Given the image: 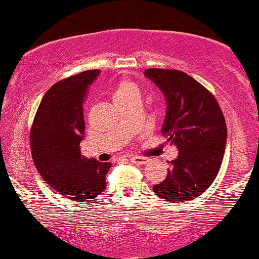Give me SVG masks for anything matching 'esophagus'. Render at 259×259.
I'll use <instances>...</instances> for the list:
<instances>
[{"label":"esophagus","instance_id":"34e87169","mask_svg":"<svg viewBox=\"0 0 259 259\" xmlns=\"http://www.w3.org/2000/svg\"><path fill=\"white\" fill-rule=\"evenodd\" d=\"M130 162L134 163V164H145L148 162V158L145 157H132L130 158Z\"/></svg>","mask_w":259,"mask_h":259}]
</instances>
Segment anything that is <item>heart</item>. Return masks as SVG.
<instances>
[{
  "mask_svg": "<svg viewBox=\"0 0 259 259\" xmlns=\"http://www.w3.org/2000/svg\"><path fill=\"white\" fill-rule=\"evenodd\" d=\"M135 96H139V89L133 81L126 78H122L117 82L116 86L112 90V99L115 104L119 105L127 100L133 99Z\"/></svg>",
  "mask_w": 259,
  "mask_h": 259,
  "instance_id": "1",
  "label": "heart"
}]
</instances>
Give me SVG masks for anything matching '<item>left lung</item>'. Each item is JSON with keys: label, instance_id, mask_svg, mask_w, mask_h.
<instances>
[{"label": "left lung", "instance_id": "1", "mask_svg": "<svg viewBox=\"0 0 259 259\" xmlns=\"http://www.w3.org/2000/svg\"><path fill=\"white\" fill-rule=\"evenodd\" d=\"M163 92L167 114L162 134L178 148L164 181L153 186L155 195L168 202L199 197L214 182L222 167L227 144V124L214 95L177 69H145Z\"/></svg>", "mask_w": 259, "mask_h": 259}]
</instances>
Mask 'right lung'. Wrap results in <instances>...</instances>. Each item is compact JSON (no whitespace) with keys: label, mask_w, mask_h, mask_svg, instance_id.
<instances>
[{"label":"right lung","mask_w":259,"mask_h":259,"mask_svg":"<svg viewBox=\"0 0 259 259\" xmlns=\"http://www.w3.org/2000/svg\"><path fill=\"white\" fill-rule=\"evenodd\" d=\"M101 73L84 71L53 84L42 97L30 132L34 164L42 180L66 200L92 201L106 188L110 162L81 155L83 104L89 87Z\"/></svg>","instance_id":"obj_1"}]
</instances>
